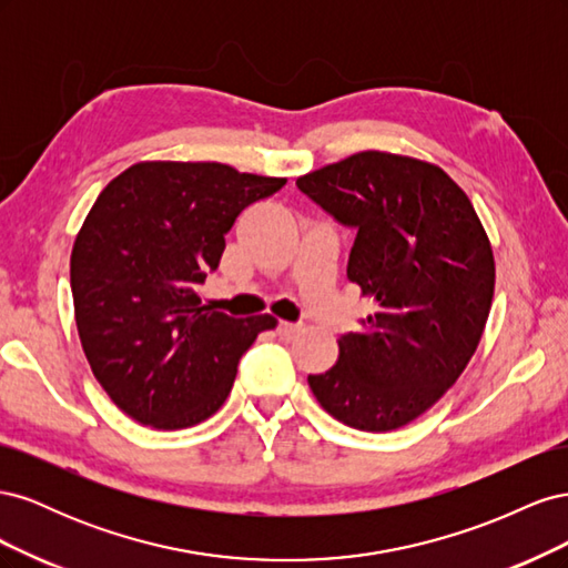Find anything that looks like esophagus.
I'll return each mask as SVG.
<instances>
[{
	"label": "esophagus",
	"instance_id": "34e87169",
	"mask_svg": "<svg viewBox=\"0 0 568 568\" xmlns=\"http://www.w3.org/2000/svg\"><path fill=\"white\" fill-rule=\"evenodd\" d=\"M298 332H301V326H298V324H291V322H277V334H280V338H284V341L296 338V336H298Z\"/></svg>",
	"mask_w": 568,
	"mask_h": 568
}]
</instances>
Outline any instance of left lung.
Returning <instances> with one entry per match:
<instances>
[{
	"label": "left lung",
	"mask_w": 568,
	"mask_h": 568,
	"mask_svg": "<svg viewBox=\"0 0 568 568\" xmlns=\"http://www.w3.org/2000/svg\"><path fill=\"white\" fill-rule=\"evenodd\" d=\"M303 192L357 227L348 280L372 305L311 374L317 403L359 432H395L436 405L484 336L495 257L474 203L436 163L359 151L301 175Z\"/></svg>",
	"instance_id": "left-lung-1"
}]
</instances>
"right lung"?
Wrapping results in <instances>:
<instances>
[{"label":"right lung","instance_id":"add662e5","mask_svg":"<svg viewBox=\"0 0 568 568\" xmlns=\"http://www.w3.org/2000/svg\"><path fill=\"white\" fill-rule=\"evenodd\" d=\"M284 182L213 161H142L97 196L71 253L75 324L97 382L134 422L175 432L215 415L239 359L277 324L213 311L199 286L236 215Z\"/></svg>","mask_w":568,"mask_h":568}]
</instances>
